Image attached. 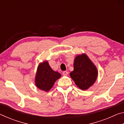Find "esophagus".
<instances>
[{"instance_id":"1","label":"esophagus","mask_w":124,"mask_h":124,"mask_svg":"<svg viewBox=\"0 0 124 124\" xmlns=\"http://www.w3.org/2000/svg\"><path fill=\"white\" fill-rule=\"evenodd\" d=\"M62 74L63 75H67L68 74V72H67V71H63L62 73Z\"/></svg>"}]
</instances>
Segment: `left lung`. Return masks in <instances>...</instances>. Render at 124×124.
Returning a JSON list of instances; mask_svg holds the SVG:
<instances>
[{"instance_id":"obj_1","label":"left lung","mask_w":124,"mask_h":124,"mask_svg":"<svg viewBox=\"0 0 124 124\" xmlns=\"http://www.w3.org/2000/svg\"><path fill=\"white\" fill-rule=\"evenodd\" d=\"M97 70L85 54L77 56L74 62V70L70 73L71 78L80 89L85 90L95 82Z\"/></svg>"}]
</instances>
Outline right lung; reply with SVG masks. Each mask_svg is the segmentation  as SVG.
<instances>
[{"label":"right lung","mask_w":124,"mask_h":124,"mask_svg":"<svg viewBox=\"0 0 124 124\" xmlns=\"http://www.w3.org/2000/svg\"><path fill=\"white\" fill-rule=\"evenodd\" d=\"M61 77L58 72H54L47 61L39 64L35 77V84L39 89L49 91L53 86L56 80Z\"/></svg>","instance_id":"add662e5"}]
</instances>
